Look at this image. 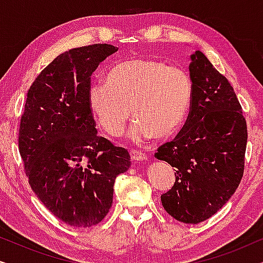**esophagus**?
<instances>
[{"mask_svg": "<svg viewBox=\"0 0 263 263\" xmlns=\"http://www.w3.org/2000/svg\"><path fill=\"white\" fill-rule=\"evenodd\" d=\"M130 157L134 161H145V160H147L146 154L140 152V151H136V149L130 151Z\"/></svg>", "mask_w": 263, "mask_h": 263, "instance_id": "esophagus-1", "label": "esophagus"}]
</instances>
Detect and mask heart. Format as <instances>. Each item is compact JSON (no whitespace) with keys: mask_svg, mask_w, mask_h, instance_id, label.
Listing matches in <instances>:
<instances>
[{"mask_svg":"<svg viewBox=\"0 0 263 263\" xmlns=\"http://www.w3.org/2000/svg\"><path fill=\"white\" fill-rule=\"evenodd\" d=\"M104 80L89 85L88 106L110 136L123 134L130 111L135 121L129 136L138 142L171 138L188 117L193 86L182 68L156 59H129L109 67Z\"/></svg>","mask_w":263,"mask_h":263,"instance_id":"b5f03b06","label":"heart"}]
</instances>
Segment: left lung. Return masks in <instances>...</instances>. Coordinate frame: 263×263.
<instances>
[{
	"instance_id": "1",
	"label": "left lung",
	"mask_w": 263,
	"mask_h": 263,
	"mask_svg": "<svg viewBox=\"0 0 263 263\" xmlns=\"http://www.w3.org/2000/svg\"><path fill=\"white\" fill-rule=\"evenodd\" d=\"M189 116L171 142L154 157L175 167V184L160 196L176 220L199 224L217 213L238 188L248 130L232 86L202 52L190 56Z\"/></svg>"
}]
</instances>
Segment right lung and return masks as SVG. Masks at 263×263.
I'll return each mask as SVG.
<instances>
[{
    "label": "right lung",
    "mask_w": 263,
    "mask_h": 263,
    "mask_svg": "<svg viewBox=\"0 0 263 263\" xmlns=\"http://www.w3.org/2000/svg\"><path fill=\"white\" fill-rule=\"evenodd\" d=\"M118 48L93 44L57 56L28 89L19 151L32 190L51 213L74 228L105 218L128 151L97 135L88 106L91 75Z\"/></svg>",
    "instance_id": "right-lung-1"
}]
</instances>
